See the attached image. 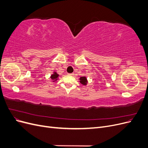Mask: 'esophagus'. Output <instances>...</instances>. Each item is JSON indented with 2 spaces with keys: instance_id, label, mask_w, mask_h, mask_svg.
<instances>
[{
  "instance_id": "34e87169",
  "label": "esophagus",
  "mask_w": 148,
  "mask_h": 148,
  "mask_svg": "<svg viewBox=\"0 0 148 148\" xmlns=\"http://www.w3.org/2000/svg\"><path fill=\"white\" fill-rule=\"evenodd\" d=\"M68 75H70V76H73V75H74V73H69Z\"/></svg>"
}]
</instances>
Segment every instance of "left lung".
I'll use <instances>...</instances> for the list:
<instances>
[{
  "mask_svg": "<svg viewBox=\"0 0 148 148\" xmlns=\"http://www.w3.org/2000/svg\"><path fill=\"white\" fill-rule=\"evenodd\" d=\"M79 82L81 83L83 85H86L87 84V83H88V81H87V78L86 77H82L79 78Z\"/></svg>",
  "mask_w": 148,
  "mask_h": 148,
  "instance_id": "8db88e82",
  "label": "left lung"
}]
</instances>
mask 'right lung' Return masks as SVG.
<instances>
[{
  "label": "right lung",
  "instance_id": "add662e5",
  "mask_svg": "<svg viewBox=\"0 0 148 148\" xmlns=\"http://www.w3.org/2000/svg\"><path fill=\"white\" fill-rule=\"evenodd\" d=\"M59 76V74H57V72H53V73L51 76V78L53 80V82H56L58 79Z\"/></svg>",
  "mask_w": 148,
  "mask_h": 148
}]
</instances>
